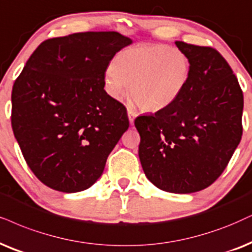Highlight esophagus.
Instances as JSON below:
<instances>
[{
  "instance_id": "1",
  "label": "esophagus",
  "mask_w": 252,
  "mask_h": 252,
  "mask_svg": "<svg viewBox=\"0 0 252 252\" xmlns=\"http://www.w3.org/2000/svg\"><path fill=\"white\" fill-rule=\"evenodd\" d=\"M136 116H137V114L135 113V111L133 110H131V109H128V117H129V122H130V124H133V121H135V119H136Z\"/></svg>"
}]
</instances>
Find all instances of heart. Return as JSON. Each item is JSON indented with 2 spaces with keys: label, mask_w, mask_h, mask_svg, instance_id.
<instances>
[{
  "label": "heart",
  "mask_w": 252,
  "mask_h": 252,
  "mask_svg": "<svg viewBox=\"0 0 252 252\" xmlns=\"http://www.w3.org/2000/svg\"><path fill=\"white\" fill-rule=\"evenodd\" d=\"M190 60L179 47L139 43L126 47L114 58L103 74V87L114 100L129 92L148 113L160 111L176 102L189 84Z\"/></svg>",
  "instance_id": "obj_1"
}]
</instances>
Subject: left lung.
<instances>
[{
	"label": "left lung",
	"instance_id": "left-lung-1",
	"mask_svg": "<svg viewBox=\"0 0 252 252\" xmlns=\"http://www.w3.org/2000/svg\"><path fill=\"white\" fill-rule=\"evenodd\" d=\"M176 45L189 57V84L176 102L137 117L135 126L146 178L165 192L189 194L211 186L240 144L243 93L218 51Z\"/></svg>",
	"mask_w": 252,
	"mask_h": 252
}]
</instances>
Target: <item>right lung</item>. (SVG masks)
Listing matches in <instances>:
<instances>
[{
  "label": "right lung",
  "instance_id": "obj_1",
  "mask_svg": "<svg viewBox=\"0 0 252 252\" xmlns=\"http://www.w3.org/2000/svg\"><path fill=\"white\" fill-rule=\"evenodd\" d=\"M131 43L115 31L47 39L16 79L12 131L28 166L50 189H89L128 130L126 107L106 93L103 74Z\"/></svg>",
  "mask_w": 252,
  "mask_h": 252
}]
</instances>
